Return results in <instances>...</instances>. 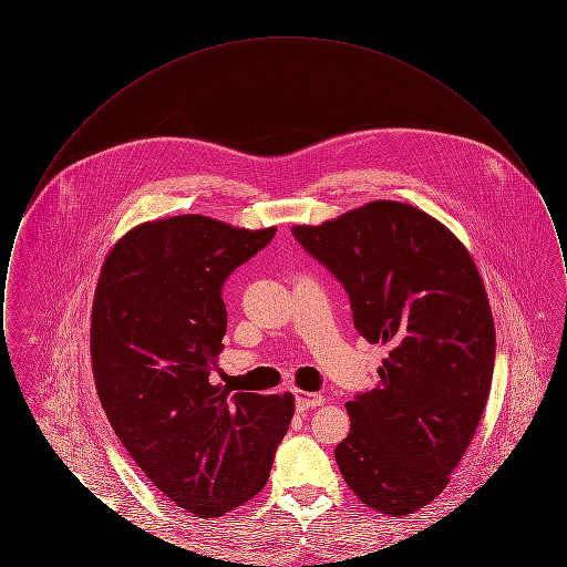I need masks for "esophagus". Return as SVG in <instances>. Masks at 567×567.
Here are the masks:
<instances>
[{"instance_id": "1", "label": "esophagus", "mask_w": 567, "mask_h": 567, "mask_svg": "<svg viewBox=\"0 0 567 567\" xmlns=\"http://www.w3.org/2000/svg\"><path fill=\"white\" fill-rule=\"evenodd\" d=\"M323 395L296 391V405L299 412H303V410H310V408H317V405H323Z\"/></svg>"}]
</instances>
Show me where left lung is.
<instances>
[{
  "label": "left lung",
  "instance_id": "obj_1",
  "mask_svg": "<svg viewBox=\"0 0 567 567\" xmlns=\"http://www.w3.org/2000/svg\"><path fill=\"white\" fill-rule=\"evenodd\" d=\"M291 231L342 282L354 329L389 349L377 389L347 404L338 467L370 508L416 513L449 485L488 398L495 327L481 274L442 223L400 202Z\"/></svg>",
  "mask_w": 567,
  "mask_h": 567
}]
</instances>
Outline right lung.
I'll list each match as a JSON object with an SVG mask.
<instances>
[{
	"instance_id": "1",
	"label": "right lung",
	"mask_w": 567,
	"mask_h": 567,
	"mask_svg": "<svg viewBox=\"0 0 567 567\" xmlns=\"http://www.w3.org/2000/svg\"><path fill=\"white\" fill-rule=\"evenodd\" d=\"M208 216H169L123 236L97 280L91 359L110 425L165 497L216 518L257 495L293 419V395L210 382L227 331L223 285L271 243Z\"/></svg>"
}]
</instances>
